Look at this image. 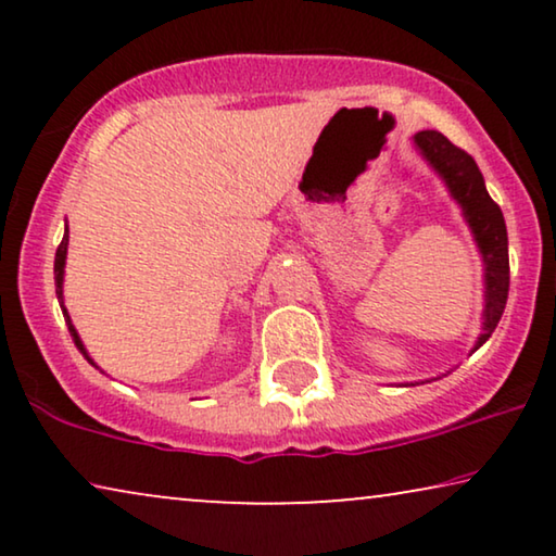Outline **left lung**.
Here are the masks:
<instances>
[{
	"label": "left lung",
	"mask_w": 556,
	"mask_h": 556,
	"mask_svg": "<svg viewBox=\"0 0 556 556\" xmlns=\"http://www.w3.org/2000/svg\"><path fill=\"white\" fill-rule=\"evenodd\" d=\"M413 143L432 172L443 179L447 194L460 207L470 235H473L478 253L483 261V314L481 333L476 337V349L491 339L493 329L501 321L508 299V235L504 212L491 200L485 189L483 174L466 151L453 147L440 131H417Z\"/></svg>",
	"instance_id": "8db88e82"
}]
</instances>
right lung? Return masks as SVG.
<instances>
[{
	"mask_svg": "<svg viewBox=\"0 0 556 556\" xmlns=\"http://www.w3.org/2000/svg\"><path fill=\"white\" fill-rule=\"evenodd\" d=\"M65 257H67V225H65V235H63V242H60V248H58V253H55V293H58V301H60V308H63V316H65V324H67V331H71V337H73V341H75V346L80 349V354L86 356V359L93 364V367H98V364L90 359V354H88V349H86V344H83L80 341V337H78V329H75L73 326V318H71V314H67V308H65V299H63V280H65Z\"/></svg>",
	"mask_w": 556,
	"mask_h": 556,
	"instance_id": "right-lung-1",
	"label": "right lung"
}]
</instances>
